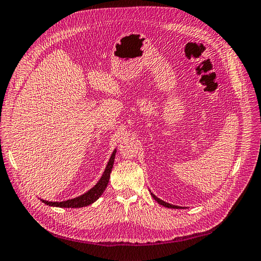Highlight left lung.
<instances>
[{
  "mask_svg": "<svg viewBox=\"0 0 261 261\" xmlns=\"http://www.w3.org/2000/svg\"><path fill=\"white\" fill-rule=\"evenodd\" d=\"M152 195V197L156 199V201L160 204V205H163V206H166V207H169V208H180L179 206H177V205H173V204H169V203H166V202H164L163 199H159L156 195H153V194H151Z\"/></svg>",
  "mask_w": 261,
  "mask_h": 261,
  "instance_id": "8db88e82",
  "label": "left lung"
}]
</instances>
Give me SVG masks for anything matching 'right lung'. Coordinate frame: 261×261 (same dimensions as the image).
I'll list each match as a JSON object with an SVG mask.
<instances>
[{
    "label": "right lung",
    "instance_id": "1",
    "mask_svg": "<svg viewBox=\"0 0 261 261\" xmlns=\"http://www.w3.org/2000/svg\"><path fill=\"white\" fill-rule=\"evenodd\" d=\"M115 152H116V149H114L113 153L111 154V158H110L109 163L107 165V168H105L102 177L97 181V184L94 186V187H92L91 190L88 191V192H86L85 194H83V195H81L79 197L67 199V201H64V202H49V201H45V199H41V201L45 203V204L49 205V206L73 207V208L87 206V205L94 203V202L96 201V199H98L99 196L102 195L103 192L105 191V188H107V186L109 184L110 174H111V171H112L113 164H114Z\"/></svg>",
    "mask_w": 261,
    "mask_h": 261
}]
</instances>
